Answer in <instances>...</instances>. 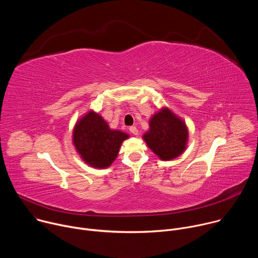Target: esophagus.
Listing matches in <instances>:
<instances>
[{"label": "esophagus", "instance_id": "34e87169", "mask_svg": "<svg viewBox=\"0 0 258 258\" xmlns=\"http://www.w3.org/2000/svg\"><path fill=\"white\" fill-rule=\"evenodd\" d=\"M130 132H131L133 135H135V136H138V135H139V131H138V128H137L136 126H131V127H130Z\"/></svg>", "mask_w": 258, "mask_h": 258}]
</instances>
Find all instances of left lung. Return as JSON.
Listing matches in <instances>:
<instances>
[{
    "label": "left lung",
    "instance_id": "8db88e82",
    "mask_svg": "<svg viewBox=\"0 0 258 258\" xmlns=\"http://www.w3.org/2000/svg\"><path fill=\"white\" fill-rule=\"evenodd\" d=\"M143 139L161 160L174 159L186 150L189 136L186 122L168 108L164 107L155 113Z\"/></svg>",
    "mask_w": 258,
    "mask_h": 258
}]
</instances>
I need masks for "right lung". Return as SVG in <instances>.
Wrapping results in <instances>:
<instances>
[{"mask_svg": "<svg viewBox=\"0 0 258 258\" xmlns=\"http://www.w3.org/2000/svg\"><path fill=\"white\" fill-rule=\"evenodd\" d=\"M127 138V134L110 128L101 115L91 110L76 123L72 142L87 164L106 168L115 160L122 142Z\"/></svg>", "mask_w": 258, "mask_h": 258, "instance_id": "right-lung-1", "label": "right lung"}]
</instances>
